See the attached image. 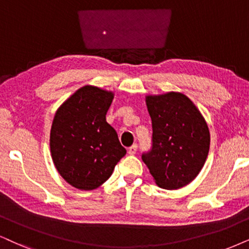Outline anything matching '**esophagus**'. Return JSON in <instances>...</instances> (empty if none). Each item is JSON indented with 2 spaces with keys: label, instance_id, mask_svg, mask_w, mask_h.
I'll use <instances>...</instances> for the list:
<instances>
[{
  "label": "esophagus",
  "instance_id": "34e87169",
  "mask_svg": "<svg viewBox=\"0 0 249 249\" xmlns=\"http://www.w3.org/2000/svg\"><path fill=\"white\" fill-rule=\"evenodd\" d=\"M137 150H138V144L134 143L133 146H131L130 148H128V154H130V155H134V154L137 153Z\"/></svg>",
  "mask_w": 249,
  "mask_h": 249
}]
</instances>
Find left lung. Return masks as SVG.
Segmentation results:
<instances>
[{"label":"left lung","mask_w":249,"mask_h":249,"mask_svg":"<svg viewBox=\"0 0 249 249\" xmlns=\"http://www.w3.org/2000/svg\"><path fill=\"white\" fill-rule=\"evenodd\" d=\"M146 103L152 118L153 144L142 154V161L160 187L186 186L199 175L208 156V125L181 93L147 96Z\"/></svg>","instance_id":"obj_1"}]
</instances>
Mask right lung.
<instances>
[{
    "label": "right lung",
    "instance_id": "obj_1",
    "mask_svg": "<svg viewBox=\"0 0 249 249\" xmlns=\"http://www.w3.org/2000/svg\"><path fill=\"white\" fill-rule=\"evenodd\" d=\"M114 94L99 87L79 88L59 107L50 131V152L69 184L90 191L108 180L126 149L106 121Z\"/></svg>",
    "mask_w": 249,
    "mask_h": 249
}]
</instances>
